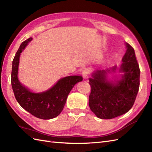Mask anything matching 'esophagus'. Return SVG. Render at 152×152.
I'll return each mask as SVG.
<instances>
[{
  "mask_svg": "<svg viewBox=\"0 0 152 152\" xmlns=\"http://www.w3.org/2000/svg\"><path fill=\"white\" fill-rule=\"evenodd\" d=\"M82 76L86 79V78H88V76L90 73V69L89 68H85L83 70H82Z\"/></svg>",
  "mask_w": 152,
  "mask_h": 152,
  "instance_id": "esophagus-1",
  "label": "esophagus"
}]
</instances>
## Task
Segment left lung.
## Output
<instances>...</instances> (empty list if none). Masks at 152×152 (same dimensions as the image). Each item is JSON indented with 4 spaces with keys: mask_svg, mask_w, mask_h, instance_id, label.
<instances>
[{
    "mask_svg": "<svg viewBox=\"0 0 152 152\" xmlns=\"http://www.w3.org/2000/svg\"><path fill=\"white\" fill-rule=\"evenodd\" d=\"M127 50L122 58L119 72L121 79L115 82L107 79V72L116 66L105 70H98L90 78L91 87L89 107L97 117L111 119L127 113L134 103L139 91L140 70L134 49L126 43Z\"/></svg>",
    "mask_w": 152,
    "mask_h": 152,
    "instance_id": "obj_1",
    "label": "left lung"
}]
</instances>
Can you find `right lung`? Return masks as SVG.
I'll return each instance as SVG.
<instances>
[{"label":"right lung","mask_w":152,"mask_h":152,"mask_svg":"<svg viewBox=\"0 0 152 152\" xmlns=\"http://www.w3.org/2000/svg\"><path fill=\"white\" fill-rule=\"evenodd\" d=\"M31 40L32 38H29L22 42L13 59L11 85L17 102L23 108L36 117L48 120L60 114L72 89L83 79L79 75L68 76L59 79L53 87L45 92H31L21 84L18 73L20 54Z\"/></svg>","instance_id":"obj_1"}]
</instances>
